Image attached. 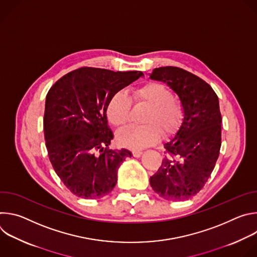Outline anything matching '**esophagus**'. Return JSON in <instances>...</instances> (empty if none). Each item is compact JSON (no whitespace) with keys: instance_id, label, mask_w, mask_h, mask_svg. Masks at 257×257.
Listing matches in <instances>:
<instances>
[{"instance_id":"34e87169","label":"esophagus","mask_w":257,"mask_h":257,"mask_svg":"<svg viewBox=\"0 0 257 257\" xmlns=\"http://www.w3.org/2000/svg\"><path fill=\"white\" fill-rule=\"evenodd\" d=\"M132 155H133V157H135V158H139V157L142 155V152H141V151H133V152H132Z\"/></svg>"}]
</instances>
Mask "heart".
<instances>
[{"label":"heart","mask_w":257,"mask_h":257,"mask_svg":"<svg viewBox=\"0 0 257 257\" xmlns=\"http://www.w3.org/2000/svg\"><path fill=\"white\" fill-rule=\"evenodd\" d=\"M131 101L150 107L143 123L145 126H130L117 134L119 144L131 150H142L156 143L162 133L173 134L183 118L182 103L174 97L173 91L160 82H149L132 90L130 97L119 91L109 99L106 115L116 127H123L131 118Z\"/></svg>","instance_id":"1"}]
</instances>
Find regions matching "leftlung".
<instances>
[{"mask_svg":"<svg viewBox=\"0 0 257 257\" xmlns=\"http://www.w3.org/2000/svg\"><path fill=\"white\" fill-rule=\"evenodd\" d=\"M151 79L167 83L179 96L183 122L165 143L167 156L151 186L161 197L183 201L197 194L215 166L222 144L218 97L204 80L178 67L156 68Z\"/></svg>","mask_w":257,"mask_h":257,"instance_id":"8db88e82","label":"left lung"}]
</instances>
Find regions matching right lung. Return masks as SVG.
<instances>
[{
    "label": "right lung",
    "instance_id": "add662e5",
    "mask_svg": "<svg viewBox=\"0 0 257 257\" xmlns=\"http://www.w3.org/2000/svg\"><path fill=\"white\" fill-rule=\"evenodd\" d=\"M140 71L114 72L82 67L60 78L46 97L44 130L52 166L64 185L81 198L111 192L128 150H109L114 138L106 107L112 96L139 77Z\"/></svg>",
    "mask_w": 257,
    "mask_h": 257
}]
</instances>
